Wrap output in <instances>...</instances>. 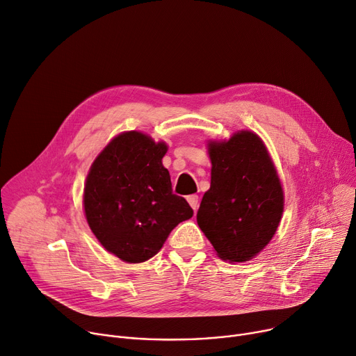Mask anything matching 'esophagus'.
I'll return each instance as SVG.
<instances>
[{"label":"esophagus","instance_id":"34e87169","mask_svg":"<svg viewBox=\"0 0 356 356\" xmlns=\"http://www.w3.org/2000/svg\"><path fill=\"white\" fill-rule=\"evenodd\" d=\"M187 202H188V204L193 207V210H197V207H199V196H196V195H191V196H188L187 197Z\"/></svg>","mask_w":356,"mask_h":356}]
</instances>
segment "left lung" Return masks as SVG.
Masks as SVG:
<instances>
[{
	"mask_svg": "<svg viewBox=\"0 0 356 356\" xmlns=\"http://www.w3.org/2000/svg\"><path fill=\"white\" fill-rule=\"evenodd\" d=\"M211 183L197 224L224 261L244 263L273 238L284 210V191L260 136L240 131L210 142Z\"/></svg>",
	"mask_w": 356,
	"mask_h": 356,
	"instance_id": "1",
	"label": "left lung"
}]
</instances>
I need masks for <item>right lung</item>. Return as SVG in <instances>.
<instances>
[{
  "label": "right lung",
  "instance_id": "obj_1",
  "mask_svg": "<svg viewBox=\"0 0 356 356\" xmlns=\"http://www.w3.org/2000/svg\"><path fill=\"white\" fill-rule=\"evenodd\" d=\"M168 146L132 131L118 135L90 166L83 207L95 237L126 263H143L163 247L193 209L172 191L161 163Z\"/></svg>",
  "mask_w": 356,
  "mask_h": 356
}]
</instances>
